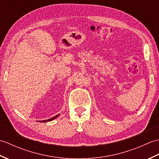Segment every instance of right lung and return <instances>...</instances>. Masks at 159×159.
I'll list each match as a JSON object with an SVG mask.
<instances>
[{"mask_svg": "<svg viewBox=\"0 0 159 159\" xmlns=\"http://www.w3.org/2000/svg\"><path fill=\"white\" fill-rule=\"evenodd\" d=\"M60 114H58V115H57L56 116H55V117H51L50 118V119H48V120H42V121H39V122H47V121H52V120H54L55 119V118H57V117H58L59 116Z\"/></svg>", "mask_w": 159, "mask_h": 159, "instance_id": "add662e5", "label": "right lung"}]
</instances>
